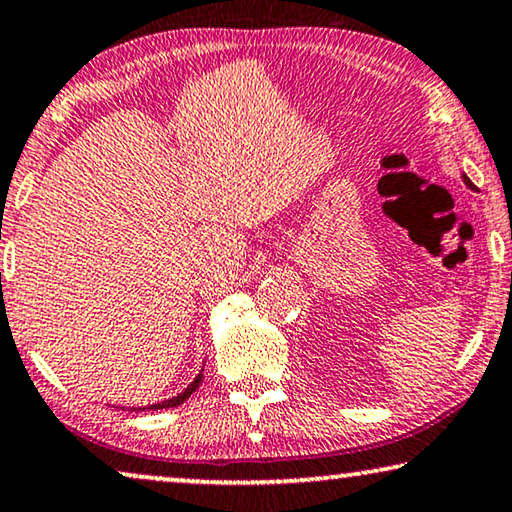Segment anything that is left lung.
Masks as SVG:
<instances>
[{
    "label": "left lung",
    "mask_w": 512,
    "mask_h": 512,
    "mask_svg": "<svg viewBox=\"0 0 512 512\" xmlns=\"http://www.w3.org/2000/svg\"><path fill=\"white\" fill-rule=\"evenodd\" d=\"M464 181H466V185H469V187H473V183H471V181H469V178H466V176H464Z\"/></svg>",
    "instance_id": "obj_1"
}]
</instances>
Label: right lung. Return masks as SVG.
I'll return each mask as SVG.
<instances>
[{
    "instance_id": "1",
    "label": "right lung",
    "mask_w": 512,
    "mask_h": 512,
    "mask_svg": "<svg viewBox=\"0 0 512 512\" xmlns=\"http://www.w3.org/2000/svg\"><path fill=\"white\" fill-rule=\"evenodd\" d=\"M199 383H201V373H199L197 378H194V383H192L190 387H187V390H185L183 394H178V397H174V399H167V401L153 403V406H148V410H160V408H174V406H181V403H183L187 397H190V394H192L194 390H197ZM132 410H134V408H132ZM139 410H141V408H139Z\"/></svg>"
}]
</instances>
